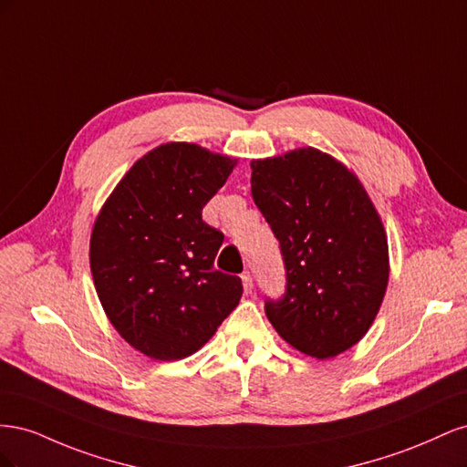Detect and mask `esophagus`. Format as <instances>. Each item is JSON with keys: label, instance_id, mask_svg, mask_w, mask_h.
Listing matches in <instances>:
<instances>
[{"label": "esophagus", "instance_id": "esophagus-1", "mask_svg": "<svg viewBox=\"0 0 467 467\" xmlns=\"http://www.w3.org/2000/svg\"><path fill=\"white\" fill-rule=\"evenodd\" d=\"M242 285H244L245 294H251V290H253V276L249 273L242 275Z\"/></svg>", "mask_w": 467, "mask_h": 467}]
</instances>
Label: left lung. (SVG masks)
I'll use <instances>...</instances> for the list:
<instances>
[{"instance_id":"8db88e82","label":"left lung","mask_w":467,"mask_h":467,"mask_svg":"<svg viewBox=\"0 0 467 467\" xmlns=\"http://www.w3.org/2000/svg\"><path fill=\"white\" fill-rule=\"evenodd\" d=\"M251 194L286 266L276 333L306 357L333 358L374 323L389 278L384 223L358 177L333 155L298 148L251 161Z\"/></svg>"}]
</instances>
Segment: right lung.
I'll return each instance as SVG.
<instances>
[{
	"instance_id": "add662e5",
	"label": "right lung",
	"mask_w": 467,
	"mask_h": 467,
	"mask_svg": "<svg viewBox=\"0 0 467 467\" xmlns=\"http://www.w3.org/2000/svg\"><path fill=\"white\" fill-rule=\"evenodd\" d=\"M235 165L199 144H161L129 169L93 223L99 300L124 341L153 360L194 355L242 298V278L214 268L223 234L202 220Z\"/></svg>"
}]
</instances>
